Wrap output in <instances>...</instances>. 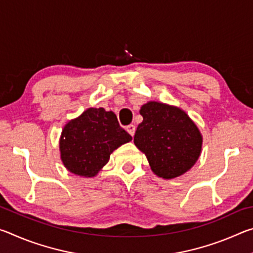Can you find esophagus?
I'll use <instances>...</instances> for the list:
<instances>
[{
	"mask_svg": "<svg viewBox=\"0 0 253 253\" xmlns=\"http://www.w3.org/2000/svg\"><path fill=\"white\" fill-rule=\"evenodd\" d=\"M126 129H127V131L129 132V134H130L131 136H134V135H135V130H136V127H135V125H128Z\"/></svg>",
	"mask_w": 253,
	"mask_h": 253,
	"instance_id": "obj_1",
	"label": "esophagus"
}]
</instances>
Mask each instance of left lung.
I'll return each mask as SVG.
<instances>
[{
	"label": "left lung",
	"instance_id": "left-lung-1",
	"mask_svg": "<svg viewBox=\"0 0 253 253\" xmlns=\"http://www.w3.org/2000/svg\"><path fill=\"white\" fill-rule=\"evenodd\" d=\"M139 114L134 144L145 154L153 173L172 179L193 168L202 152L199 127L183 109L164 102L148 101Z\"/></svg>",
	"mask_w": 253,
	"mask_h": 253
}]
</instances>
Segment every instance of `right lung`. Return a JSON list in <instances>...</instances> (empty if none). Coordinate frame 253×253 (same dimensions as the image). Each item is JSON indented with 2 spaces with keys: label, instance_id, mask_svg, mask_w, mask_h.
I'll use <instances>...</instances> for the list:
<instances>
[{
  "label": "right lung",
  "instance_id": "add662e5",
  "mask_svg": "<svg viewBox=\"0 0 253 253\" xmlns=\"http://www.w3.org/2000/svg\"><path fill=\"white\" fill-rule=\"evenodd\" d=\"M131 139L113 111L88 108L63 127L59 140L60 158L70 173L95 177L108 163L110 154Z\"/></svg>",
  "mask_w": 253,
  "mask_h": 253
}]
</instances>
